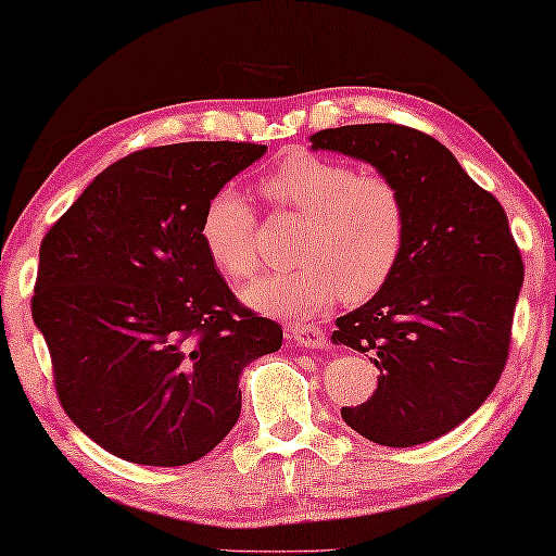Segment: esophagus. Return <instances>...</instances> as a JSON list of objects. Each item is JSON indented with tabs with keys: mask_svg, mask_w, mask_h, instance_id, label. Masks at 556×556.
Instances as JSON below:
<instances>
[{
	"mask_svg": "<svg viewBox=\"0 0 556 556\" xmlns=\"http://www.w3.org/2000/svg\"><path fill=\"white\" fill-rule=\"evenodd\" d=\"M288 334H290V340L300 344V348L323 350L327 342L325 332L317 325H293V327H288Z\"/></svg>",
	"mask_w": 556,
	"mask_h": 556,
	"instance_id": "1",
	"label": "esophagus"
}]
</instances>
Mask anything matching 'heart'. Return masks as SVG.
Returning <instances> with one entry per match:
<instances>
[{
  "label": "heart",
  "mask_w": 556,
  "mask_h": 556,
  "mask_svg": "<svg viewBox=\"0 0 556 556\" xmlns=\"http://www.w3.org/2000/svg\"><path fill=\"white\" fill-rule=\"evenodd\" d=\"M263 194L278 208L305 218L295 245L293 270L268 273L243 288V303L278 317H313L334 300L357 305L384 288L406 245V204L384 175L357 169L342 160L293 152L263 179ZM199 239L214 266L231 280L258 268L256 214L224 187L208 199Z\"/></svg>",
  "instance_id": "obj_1"
}]
</instances>
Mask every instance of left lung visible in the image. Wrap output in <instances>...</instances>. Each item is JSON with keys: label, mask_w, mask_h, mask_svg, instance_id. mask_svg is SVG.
<instances>
[{"label": "left lung", "mask_w": 556, "mask_h": 556, "mask_svg": "<svg viewBox=\"0 0 556 556\" xmlns=\"http://www.w3.org/2000/svg\"><path fill=\"white\" fill-rule=\"evenodd\" d=\"M313 150L375 167L406 204V245L389 283L338 317L334 344L377 364V391L344 424L389 448L441 439L483 406L505 369L525 266L505 208L453 152L404 125H342Z\"/></svg>", "instance_id": "left-lung-1"}]
</instances>
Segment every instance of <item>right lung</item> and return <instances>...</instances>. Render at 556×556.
I'll use <instances>...</instances> for the list:
<instances>
[{"instance_id":"1","label":"right lung","mask_w":556,"mask_h":556,"mask_svg":"<svg viewBox=\"0 0 556 556\" xmlns=\"http://www.w3.org/2000/svg\"><path fill=\"white\" fill-rule=\"evenodd\" d=\"M266 150L132 152L43 236L31 315L61 406L117 458L175 468L206 456L239 421L243 369L283 344L278 323L239 305L199 239L208 199Z\"/></svg>"}]
</instances>
